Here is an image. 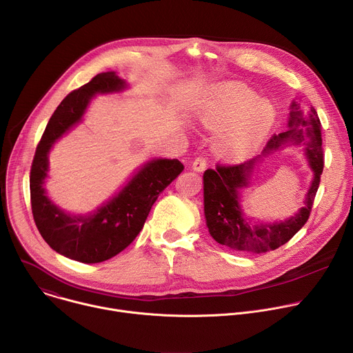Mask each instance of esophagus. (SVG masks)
Listing matches in <instances>:
<instances>
[{
	"mask_svg": "<svg viewBox=\"0 0 353 353\" xmlns=\"http://www.w3.org/2000/svg\"><path fill=\"white\" fill-rule=\"evenodd\" d=\"M191 168H192V170H194V172H196V173L204 172V170H205V168H207V159H205L204 157H198V158L192 162Z\"/></svg>",
	"mask_w": 353,
	"mask_h": 353,
	"instance_id": "obj_1",
	"label": "esophagus"
}]
</instances>
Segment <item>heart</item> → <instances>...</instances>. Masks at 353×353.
I'll use <instances>...</instances> for the list:
<instances>
[{
    "instance_id": "obj_1",
    "label": "heart",
    "mask_w": 353,
    "mask_h": 353,
    "mask_svg": "<svg viewBox=\"0 0 353 353\" xmlns=\"http://www.w3.org/2000/svg\"><path fill=\"white\" fill-rule=\"evenodd\" d=\"M201 121L216 130L214 148L229 161L253 155L272 130L276 112L265 99L241 83H223L214 89L199 112Z\"/></svg>"
}]
</instances>
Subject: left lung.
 I'll list each match as a JSON object with an SVG mask.
<instances>
[{
    "label": "left lung",
    "instance_id": "left-lung-1",
    "mask_svg": "<svg viewBox=\"0 0 353 353\" xmlns=\"http://www.w3.org/2000/svg\"><path fill=\"white\" fill-rule=\"evenodd\" d=\"M283 145L301 147L314 172L304 207L282 221L267 223L250 219L246 216L242 204L243 190L250 186V177L263 158L281 150ZM323 168L321 123L317 112L310 108L305 113L296 100H293L288 130L274 135L261 155L237 166H218L215 170H205L203 176L204 214L210 234L219 244L240 253L260 254L276 250L289 241L307 222Z\"/></svg>",
    "mask_w": 353,
    "mask_h": 353
}]
</instances>
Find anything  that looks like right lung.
Returning a JSON list of instances; mask_svg holds the SVG:
<instances>
[{
    "label": "right lung",
    "mask_w": 353,
    "mask_h": 353,
    "mask_svg": "<svg viewBox=\"0 0 353 353\" xmlns=\"http://www.w3.org/2000/svg\"><path fill=\"white\" fill-rule=\"evenodd\" d=\"M127 81L114 71L97 74L90 82L71 92L48 120L37 145L30 170V201L36 226L59 254L85 264L106 261L141 232L159 194L183 172L177 159L154 158L143 162L124 185L88 214H71L48 198V155L54 145L77 127L97 94H113L128 89Z\"/></svg>",
    "instance_id": "add662e5"
}]
</instances>
